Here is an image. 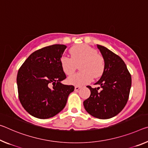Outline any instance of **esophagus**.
Here are the masks:
<instances>
[{
    "label": "esophagus",
    "mask_w": 148,
    "mask_h": 148,
    "mask_svg": "<svg viewBox=\"0 0 148 148\" xmlns=\"http://www.w3.org/2000/svg\"><path fill=\"white\" fill-rule=\"evenodd\" d=\"M80 88H81L80 86H75L74 90H75V91H78Z\"/></svg>",
    "instance_id": "obj_1"
}]
</instances>
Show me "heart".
Returning a JSON list of instances; mask_svg holds the SVG:
<instances>
[{"label":"heart","instance_id":"b5f03b06","mask_svg":"<svg viewBox=\"0 0 148 148\" xmlns=\"http://www.w3.org/2000/svg\"><path fill=\"white\" fill-rule=\"evenodd\" d=\"M71 58L63 56L60 64L63 72L66 75L72 74L76 69V64L82 62L79 70L82 72L72 74L68 78V82L76 86H82L92 80L93 76L99 78L105 69L104 59L98 55L94 48L86 44L78 45L70 49Z\"/></svg>","mask_w":148,"mask_h":148}]
</instances>
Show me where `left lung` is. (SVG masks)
I'll return each mask as SVG.
<instances>
[{"mask_svg":"<svg viewBox=\"0 0 148 148\" xmlns=\"http://www.w3.org/2000/svg\"><path fill=\"white\" fill-rule=\"evenodd\" d=\"M103 56L105 69L101 78L95 84L100 88L90 89L91 95L84 101L86 111L100 119H111L118 114L128 101L132 84L131 75L123 59L103 46L97 45Z\"/></svg>","mask_w":148,"mask_h":148,"instance_id":"8db88e82","label":"left lung"}]
</instances>
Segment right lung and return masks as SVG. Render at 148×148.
Segmentation results:
<instances>
[{"instance_id": "1", "label": "right lung", "mask_w": 148, "mask_h": 148, "mask_svg": "<svg viewBox=\"0 0 148 148\" xmlns=\"http://www.w3.org/2000/svg\"><path fill=\"white\" fill-rule=\"evenodd\" d=\"M66 49L64 45H53L39 49L18 70L20 101L33 116L46 119L55 116L64 109L69 94L74 90L73 86L61 83L66 78L60 64Z\"/></svg>"}]
</instances>
